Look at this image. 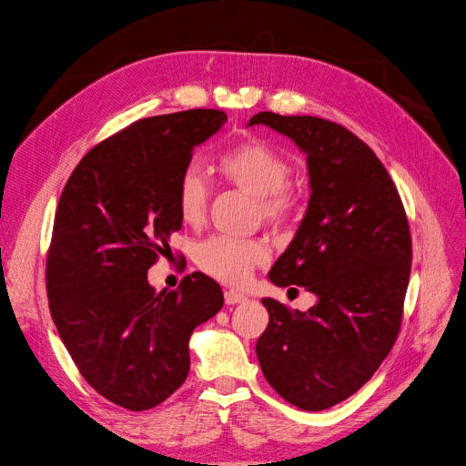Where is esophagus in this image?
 <instances>
[{
	"mask_svg": "<svg viewBox=\"0 0 466 466\" xmlns=\"http://www.w3.org/2000/svg\"><path fill=\"white\" fill-rule=\"evenodd\" d=\"M245 300H247V297L241 295V293H238V291H234V289H227V291H225V302H227V304H241V302H245Z\"/></svg>",
	"mask_w": 466,
	"mask_h": 466,
	"instance_id": "obj_1",
	"label": "esophagus"
}]
</instances>
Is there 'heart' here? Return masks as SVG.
Here are the masks:
<instances>
[{"instance_id":"b5f03b06","label":"heart","mask_w":466,"mask_h":466,"mask_svg":"<svg viewBox=\"0 0 466 466\" xmlns=\"http://www.w3.org/2000/svg\"><path fill=\"white\" fill-rule=\"evenodd\" d=\"M219 177L254 197V216L273 228L289 227L302 210V193L289 182L293 164L273 144L252 138L225 151L218 160ZM210 187L205 171L189 162L177 180V208L184 223L198 225L208 212ZM195 261L207 275L241 286L268 261V250L256 239L214 236L195 248Z\"/></svg>"}]
</instances>
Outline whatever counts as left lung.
<instances>
[{"label": "left lung", "instance_id": "left-lung-1", "mask_svg": "<svg viewBox=\"0 0 466 466\" xmlns=\"http://www.w3.org/2000/svg\"><path fill=\"white\" fill-rule=\"evenodd\" d=\"M258 123L308 155V210L269 280L300 286L317 304L300 313L263 299L269 324L256 356L284 400L322 411L360 390L398 338L413 258L410 223L385 166L343 125L275 112L248 121Z\"/></svg>", "mask_w": 466, "mask_h": 466}]
</instances>
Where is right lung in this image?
<instances>
[{
  "mask_svg": "<svg viewBox=\"0 0 466 466\" xmlns=\"http://www.w3.org/2000/svg\"><path fill=\"white\" fill-rule=\"evenodd\" d=\"M223 123L212 108L138 119L92 147L60 195L49 311L83 378L128 411L162 404L184 383L191 331L223 308L219 284L203 273L171 291L147 282L182 227L177 180Z\"/></svg>",
  "mask_w": 466,
  "mask_h": 466,
  "instance_id": "right-lung-1",
  "label": "right lung"
}]
</instances>
